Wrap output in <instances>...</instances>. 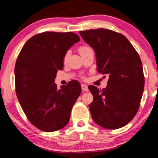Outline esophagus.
Wrapping results in <instances>:
<instances>
[{
	"mask_svg": "<svg viewBox=\"0 0 158 158\" xmlns=\"http://www.w3.org/2000/svg\"><path fill=\"white\" fill-rule=\"evenodd\" d=\"M81 88H82V90H83V91H88V85H85V84H82Z\"/></svg>",
	"mask_w": 158,
	"mask_h": 158,
	"instance_id": "obj_1",
	"label": "esophagus"
}]
</instances>
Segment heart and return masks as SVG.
<instances>
[{
  "mask_svg": "<svg viewBox=\"0 0 158 158\" xmlns=\"http://www.w3.org/2000/svg\"><path fill=\"white\" fill-rule=\"evenodd\" d=\"M90 49H92L90 48V47H88V46H81V47H79L78 52H79L80 55H83L84 53L87 52L88 51L90 50ZM68 57H69V52H66V54H65V55H64V59H63V60H64V62H67V60H68Z\"/></svg>",
  "mask_w": 158,
  "mask_h": 158,
  "instance_id": "b5f03b06",
  "label": "heart"
}]
</instances>
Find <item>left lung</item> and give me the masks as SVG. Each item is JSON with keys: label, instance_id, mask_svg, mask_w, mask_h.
Masks as SVG:
<instances>
[{"label": "left lung", "instance_id": "1", "mask_svg": "<svg viewBox=\"0 0 158 158\" xmlns=\"http://www.w3.org/2000/svg\"><path fill=\"white\" fill-rule=\"evenodd\" d=\"M79 33L94 49L98 72L109 77L106 88L102 90L88 86L94 96L89 105L93 119L105 129L121 128L137 113L144 91V77L139 56L122 34L106 29Z\"/></svg>", "mask_w": 158, "mask_h": 158}]
</instances>
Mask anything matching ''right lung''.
<instances>
[{
    "label": "right lung",
    "instance_id": "add662e5",
    "mask_svg": "<svg viewBox=\"0 0 158 158\" xmlns=\"http://www.w3.org/2000/svg\"><path fill=\"white\" fill-rule=\"evenodd\" d=\"M80 37L73 32L46 31L29 39L15 65L18 100L29 122L40 130H60L69 122L72 108L81 93L77 81L57 89L55 83L64 56Z\"/></svg>",
    "mask_w": 158,
    "mask_h": 158
}]
</instances>
